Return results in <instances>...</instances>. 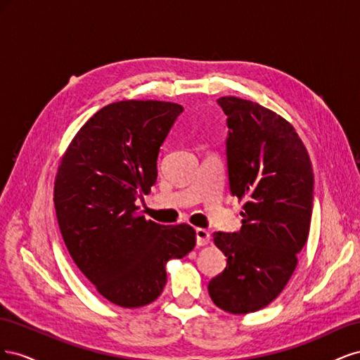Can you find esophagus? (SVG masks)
I'll list each match as a JSON object with an SVG mask.
<instances>
[{"instance_id": "1", "label": "esophagus", "mask_w": 360, "mask_h": 360, "mask_svg": "<svg viewBox=\"0 0 360 360\" xmlns=\"http://www.w3.org/2000/svg\"><path fill=\"white\" fill-rule=\"evenodd\" d=\"M195 234H197V245L198 246H205L210 243V233L204 230V228H197V230H195Z\"/></svg>"}]
</instances>
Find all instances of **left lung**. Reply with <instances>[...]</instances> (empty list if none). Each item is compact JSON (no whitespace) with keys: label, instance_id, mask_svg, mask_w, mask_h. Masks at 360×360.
Returning <instances> with one entry per match:
<instances>
[{"label":"left lung","instance_id":"obj_1","mask_svg":"<svg viewBox=\"0 0 360 360\" xmlns=\"http://www.w3.org/2000/svg\"><path fill=\"white\" fill-rule=\"evenodd\" d=\"M217 103L230 129V191L245 205L240 231L213 234L226 267L209 282V294L217 308L249 314L274 302L297 266L309 236L314 172L307 147L285 118L234 96Z\"/></svg>","mask_w":360,"mask_h":360}]
</instances>
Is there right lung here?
I'll use <instances>...</instances> for the list:
<instances>
[{"label": "right lung", "instance_id": "obj_1", "mask_svg": "<svg viewBox=\"0 0 360 360\" xmlns=\"http://www.w3.org/2000/svg\"><path fill=\"white\" fill-rule=\"evenodd\" d=\"M183 106L122 101L103 106L75 135L53 183L58 226L75 264L122 308L155 302L165 266L195 246L188 224L160 225L136 201L158 179V156Z\"/></svg>", "mask_w": 360, "mask_h": 360}]
</instances>
